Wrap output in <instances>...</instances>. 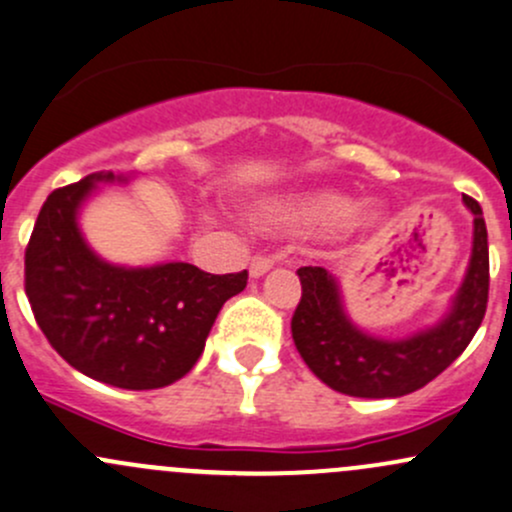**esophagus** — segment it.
Listing matches in <instances>:
<instances>
[{"mask_svg":"<svg viewBox=\"0 0 512 512\" xmlns=\"http://www.w3.org/2000/svg\"><path fill=\"white\" fill-rule=\"evenodd\" d=\"M272 267H274V260H270V257H252V260H250V277L252 279L265 277V274L270 272Z\"/></svg>","mask_w":512,"mask_h":512,"instance_id":"esophagus-1","label":"esophagus"}]
</instances>
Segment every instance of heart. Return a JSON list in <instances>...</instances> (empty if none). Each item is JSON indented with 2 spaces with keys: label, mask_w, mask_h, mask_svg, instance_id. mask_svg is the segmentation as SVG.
I'll list each match as a JSON object with an SVG mask.
<instances>
[{
  "label": "heart",
  "mask_w": 512,
  "mask_h": 512,
  "mask_svg": "<svg viewBox=\"0 0 512 512\" xmlns=\"http://www.w3.org/2000/svg\"><path fill=\"white\" fill-rule=\"evenodd\" d=\"M247 218L260 230H373L385 213L375 206H355L338 188H301L252 201Z\"/></svg>",
  "instance_id": "heart-1"
}]
</instances>
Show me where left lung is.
I'll list each match as a JSON object with an SVG mask.
<instances>
[{"label":"left lung","mask_w":512,"mask_h":512,"mask_svg":"<svg viewBox=\"0 0 512 512\" xmlns=\"http://www.w3.org/2000/svg\"><path fill=\"white\" fill-rule=\"evenodd\" d=\"M473 215L471 257L444 316L402 338L363 331L351 319L341 282L326 267H301V301L292 338L311 373L331 390L351 397H402L449 368L481 326L488 304V233L483 211L464 196Z\"/></svg>","instance_id":"1"}]
</instances>
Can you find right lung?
Listing matches in <instances>:
<instances>
[{
	"label": "right lung",
	"mask_w": 512,
	"mask_h": 512,
	"mask_svg": "<svg viewBox=\"0 0 512 512\" xmlns=\"http://www.w3.org/2000/svg\"><path fill=\"white\" fill-rule=\"evenodd\" d=\"M132 179L98 171L46 198L26 247V297L48 343L75 370L122 390H154L196 365L247 272L208 274L188 262L127 267L100 257L80 215L100 184Z\"/></svg>",
	"instance_id": "obj_1"
}]
</instances>
